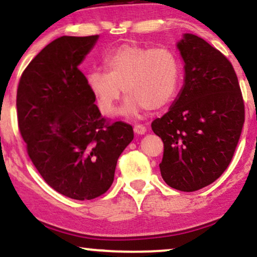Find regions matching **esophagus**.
I'll list each match as a JSON object with an SVG mask.
<instances>
[{"label": "esophagus", "mask_w": 257, "mask_h": 257, "mask_svg": "<svg viewBox=\"0 0 257 257\" xmlns=\"http://www.w3.org/2000/svg\"><path fill=\"white\" fill-rule=\"evenodd\" d=\"M134 131H135L136 135H138V136L141 135V136H142V135H146L147 128L144 127L143 125H136L135 128H134Z\"/></svg>", "instance_id": "34e87169"}]
</instances>
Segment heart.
Wrapping results in <instances>:
<instances>
[{"label": "heart", "instance_id": "obj_1", "mask_svg": "<svg viewBox=\"0 0 257 257\" xmlns=\"http://www.w3.org/2000/svg\"><path fill=\"white\" fill-rule=\"evenodd\" d=\"M105 72L92 69L86 85L99 111L109 115L123 89L126 96L121 114L135 115L143 108L158 110L172 101L182 75L179 57L167 47L121 44L103 57Z\"/></svg>", "mask_w": 257, "mask_h": 257}]
</instances>
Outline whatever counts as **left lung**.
I'll use <instances>...</instances> for the list:
<instances>
[{
    "label": "left lung",
    "mask_w": 257,
    "mask_h": 257,
    "mask_svg": "<svg viewBox=\"0 0 257 257\" xmlns=\"http://www.w3.org/2000/svg\"><path fill=\"white\" fill-rule=\"evenodd\" d=\"M184 84L171 108L152 123L164 142L161 176L192 192L215 182L230 165L244 123V103L231 62L204 39L184 33L177 43Z\"/></svg>",
    "instance_id": "8db88e82"
}]
</instances>
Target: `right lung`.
Masks as SVG:
<instances>
[{"mask_svg":"<svg viewBox=\"0 0 257 257\" xmlns=\"http://www.w3.org/2000/svg\"><path fill=\"white\" fill-rule=\"evenodd\" d=\"M98 37L51 42L29 63L17 93L30 159L48 185L78 201L110 188L117 159L134 140L131 125L105 122L79 71Z\"/></svg>","mask_w":257,"mask_h":257,"instance_id":"add662e5","label":"right lung"}]
</instances>
